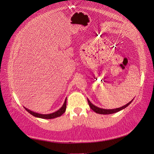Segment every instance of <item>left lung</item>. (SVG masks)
<instances>
[{"label":"left lung","instance_id":"left-lung-1","mask_svg":"<svg viewBox=\"0 0 154 154\" xmlns=\"http://www.w3.org/2000/svg\"><path fill=\"white\" fill-rule=\"evenodd\" d=\"M134 100V99L130 101L129 103H128L127 105H125L123 106H121L118 109H101V108H99V107H97L95 105H94L93 104H92L91 102L89 101V100L87 99L88 101V103L91 109L94 110L95 112L97 113V114H113V113H116V112H118L122 110L123 109H124L126 107L128 106L130 103H132V101Z\"/></svg>","mask_w":154,"mask_h":154}]
</instances>
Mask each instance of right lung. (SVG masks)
I'll return each instance as SVG.
<instances>
[{
  "label": "right lung",
  "instance_id": "right-lung-1",
  "mask_svg": "<svg viewBox=\"0 0 154 154\" xmlns=\"http://www.w3.org/2000/svg\"><path fill=\"white\" fill-rule=\"evenodd\" d=\"M66 104H67V98L65 100L64 103L63 105V106L60 108L58 110L52 113V114H38L36 112H34L29 109H27L26 107L24 106V108L28 112L29 114H31V115H32L35 117L36 118H42V119H53L55 118L59 117V116H61L65 112H66Z\"/></svg>",
  "mask_w": 154,
  "mask_h": 154
}]
</instances>
